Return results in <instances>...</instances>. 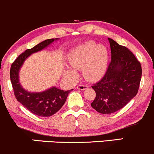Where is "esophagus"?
Segmentation results:
<instances>
[{"mask_svg":"<svg viewBox=\"0 0 154 154\" xmlns=\"http://www.w3.org/2000/svg\"><path fill=\"white\" fill-rule=\"evenodd\" d=\"M88 86L86 85H82V84H79L77 86V90H80V91H84V90L87 89Z\"/></svg>","mask_w":154,"mask_h":154,"instance_id":"34e87169","label":"esophagus"}]
</instances>
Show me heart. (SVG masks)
Wrapping results in <instances>:
<instances>
[{"label":"heart","mask_w":154,"mask_h":154,"mask_svg":"<svg viewBox=\"0 0 154 154\" xmlns=\"http://www.w3.org/2000/svg\"><path fill=\"white\" fill-rule=\"evenodd\" d=\"M69 65L73 69H81L84 77L88 81H97L103 77L106 71L108 52L103 45L94 41H87L69 53L67 57ZM65 76L69 79L77 78V73L67 69Z\"/></svg>","instance_id":"heart-1"}]
</instances>
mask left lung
<instances>
[{
  "instance_id": "1",
  "label": "left lung",
  "mask_w": 154,
  "mask_h": 154,
  "mask_svg": "<svg viewBox=\"0 0 154 154\" xmlns=\"http://www.w3.org/2000/svg\"><path fill=\"white\" fill-rule=\"evenodd\" d=\"M111 60L105 75L92 86L96 95L91 106L100 114H112L122 109L137 95L142 68L128 48L111 38Z\"/></svg>"
}]
</instances>
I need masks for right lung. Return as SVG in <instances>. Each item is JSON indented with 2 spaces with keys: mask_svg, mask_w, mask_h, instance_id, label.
I'll list each match as a JSON object with an SVG mask.
<instances>
[{
  "mask_svg": "<svg viewBox=\"0 0 154 154\" xmlns=\"http://www.w3.org/2000/svg\"><path fill=\"white\" fill-rule=\"evenodd\" d=\"M56 40L58 38L48 39L32 48L27 49L19 55L11 66L10 78L16 98L26 109L37 116H50L56 114L63 106L68 94L73 90L62 91L53 87L43 92L31 93L26 91L19 83V72L26 58L32 54L43 50Z\"/></svg>",
  "mask_w": 154,
  "mask_h": 154,
  "instance_id": "add662e5",
  "label": "right lung"
}]
</instances>
